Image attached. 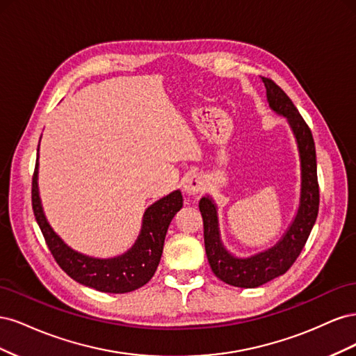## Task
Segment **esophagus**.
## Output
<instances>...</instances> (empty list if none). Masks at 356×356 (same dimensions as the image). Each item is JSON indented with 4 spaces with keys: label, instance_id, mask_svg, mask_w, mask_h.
<instances>
[{
    "label": "esophagus",
    "instance_id": "34e87169",
    "mask_svg": "<svg viewBox=\"0 0 356 356\" xmlns=\"http://www.w3.org/2000/svg\"><path fill=\"white\" fill-rule=\"evenodd\" d=\"M184 190L188 193V195L195 196V195H199V193L202 191L203 188V178L196 174V172H190V174L184 178Z\"/></svg>",
    "mask_w": 356,
    "mask_h": 356
}]
</instances>
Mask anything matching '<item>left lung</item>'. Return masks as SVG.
Returning a JSON list of instances; mask_svg holds the SVG:
<instances>
[{
  "instance_id": "8db88e82",
  "label": "left lung",
  "mask_w": 356,
  "mask_h": 356,
  "mask_svg": "<svg viewBox=\"0 0 356 356\" xmlns=\"http://www.w3.org/2000/svg\"><path fill=\"white\" fill-rule=\"evenodd\" d=\"M263 83L270 108L276 114L286 117L291 131L296 136L301 166L300 204L293 224L275 246L250 258H238L232 255L221 243L217 207L213 200L209 196L200 199L199 209L203 218L204 250L209 266L213 275L222 282L239 288H257L284 275L305 248L319 211L314 136L288 95L270 79L263 77Z\"/></svg>"
}]
</instances>
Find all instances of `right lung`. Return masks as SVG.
<instances>
[{"instance_id":"right-lung-1","label":"right lung","mask_w":356,"mask_h":356,"mask_svg":"<svg viewBox=\"0 0 356 356\" xmlns=\"http://www.w3.org/2000/svg\"><path fill=\"white\" fill-rule=\"evenodd\" d=\"M38 159L32 177V209L40 225L41 233L56 263L74 281L102 293L123 294L141 288L156 273L163 252L165 236L174 215L182 208V195L179 190L161 197L147 208L143 218V229L135 245L114 258H93L83 255L63 242L53 232L42 212L37 184Z\"/></svg>"}]
</instances>
